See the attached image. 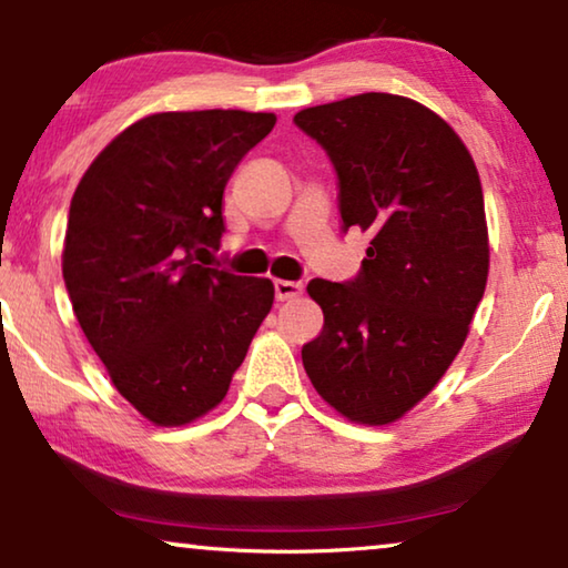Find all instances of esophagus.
Instances as JSON below:
<instances>
[{
  "label": "esophagus",
  "mask_w": 568,
  "mask_h": 568,
  "mask_svg": "<svg viewBox=\"0 0 568 568\" xmlns=\"http://www.w3.org/2000/svg\"><path fill=\"white\" fill-rule=\"evenodd\" d=\"M301 293H303V283H298V281H275V298L277 301H291Z\"/></svg>",
  "instance_id": "1"
}]
</instances>
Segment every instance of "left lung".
Here are the masks:
<instances>
[{"label":"left lung","instance_id":"1","mask_svg":"<svg viewBox=\"0 0 568 568\" xmlns=\"http://www.w3.org/2000/svg\"><path fill=\"white\" fill-rule=\"evenodd\" d=\"M293 122L332 160L342 230L372 236L357 277L308 283L324 332L303 367L342 416L385 426L434 390L485 295L479 173L459 134L405 97L369 91Z\"/></svg>","mask_w":568,"mask_h":568}]
</instances>
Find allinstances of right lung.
Listing matches in <instances>:
<instances>
[{"label":"right lung","instance_id":"right-lung-1","mask_svg":"<svg viewBox=\"0 0 568 568\" xmlns=\"http://www.w3.org/2000/svg\"><path fill=\"white\" fill-rule=\"evenodd\" d=\"M273 126L275 114L240 109L145 116L71 199L68 298L116 390L155 426L216 408L273 308L267 277L209 267L226 181Z\"/></svg>","mask_w":568,"mask_h":568}]
</instances>
